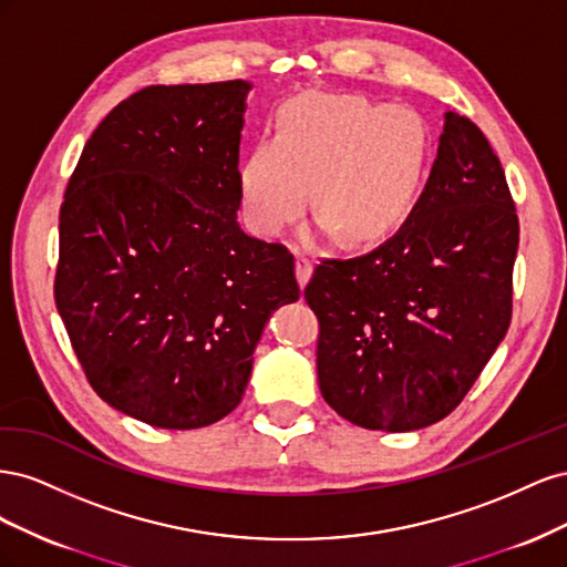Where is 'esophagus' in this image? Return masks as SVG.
I'll return each mask as SVG.
<instances>
[{"label": "esophagus", "mask_w": 567, "mask_h": 567, "mask_svg": "<svg viewBox=\"0 0 567 567\" xmlns=\"http://www.w3.org/2000/svg\"><path fill=\"white\" fill-rule=\"evenodd\" d=\"M310 277H312V262L307 260V257L298 255L296 257V279H298V284L305 288L307 281H310Z\"/></svg>", "instance_id": "1"}]
</instances>
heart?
Listing matches in <instances>:
<instances>
[{"label": "heart", "mask_w": 567, "mask_h": 567, "mask_svg": "<svg viewBox=\"0 0 567 567\" xmlns=\"http://www.w3.org/2000/svg\"><path fill=\"white\" fill-rule=\"evenodd\" d=\"M431 148V127L414 109L302 94L238 165L244 215L252 231L277 236L305 210L312 184L315 213L342 241H379L414 210Z\"/></svg>", "instance_id": "1"}]
</instances>
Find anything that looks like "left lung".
Listing matches in <instances>:
<instances>
[{"label": "left lung", "mask_w": 567, "mask_h": 567, "mask_svg": "<svg viewBox=\"0 0 567 567\" xmlns=\"http://www.w3.org/2000/svg\"><path fill=\"white\" fill-rule=\"evenodd\" d=\"M518 215L468 117L444 113L437 158L400 231L305 288L323 400L369 431L406 433L466 398L511 323Z\"/></svg>", "instance_id": "left-lung-1"}]
</instances>
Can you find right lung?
<instances>
[{"instance_id": "1", "label": "right lung", "mask_w": 567, "mask_h": 567, "mask_svg": "<svg viewBox=\"0 0 567 567\" xmlns=\"http://www.w3.org/2000/svg\"><path fill=\"white\" fill-rule=\"evenodd\" d=\"M246 80L156 84L84 144L59 215L56 310L87 381L167 431L241 402L265 323L296 302V265L238 225Z\"/></svg>"}]
</instances>
